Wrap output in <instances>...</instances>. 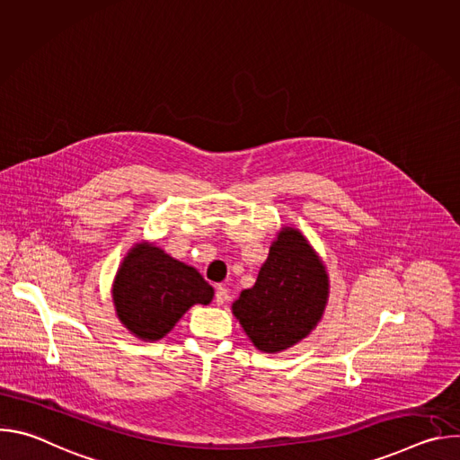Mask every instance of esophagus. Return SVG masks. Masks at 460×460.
Returning a JSON list of instances; mask_svg holds the SVG:
<instances>
[{"label":"esophagus","instance_id":"esophagus-1","mask_svg":"<svg viewBox=\"0 0 460 460\" xmlns=\"http://www.w3.org/2000/svg\"><path fill=\"white\" fill-rule=\"evenodd\" d=\"M227 300H229V291H227V288H226V286H218V288H217V293H215V302H217L218 305H224Z\"/></svg>","mask_w":460,"mask_h":460}]
</instances>
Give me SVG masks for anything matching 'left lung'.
I'll return each mask as SVG.
<instances>
[{"label":"left lung","instance_id":"left-lung-1","mask_svg":"<svg viewBox=\"0 0 460 460\" xmlns=\"http://www.w3.org/2000/svg\"><path fill=\"white\" fill-rule=\"evenodd\" d=\"M330 298V275L300 229L284 226L270 247L256 282L231 309L252 346L286 351L311 335Z\"/></svg>","mask_w":460,"mask_h":460}]
</instances>
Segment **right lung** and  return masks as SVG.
<instances>
[{
    "mask_svg": "<svg viewBox=\"0 0 460 460\" xmlns=\"http://www.w3.org/2000/svg\"><path fill=\"white\" fill-rule=\"evenodd\" d=\"M213 296L215 289L199 271L151 242L127 251L112 282L116 316L146 342L164 339L187 309L208 305Z\"/></svg>",
    "mask_w": 460,
    "mask_h": 460,
    "instance_id": "right-lung-1",
    "label": "right lung"
}]
</instances>
